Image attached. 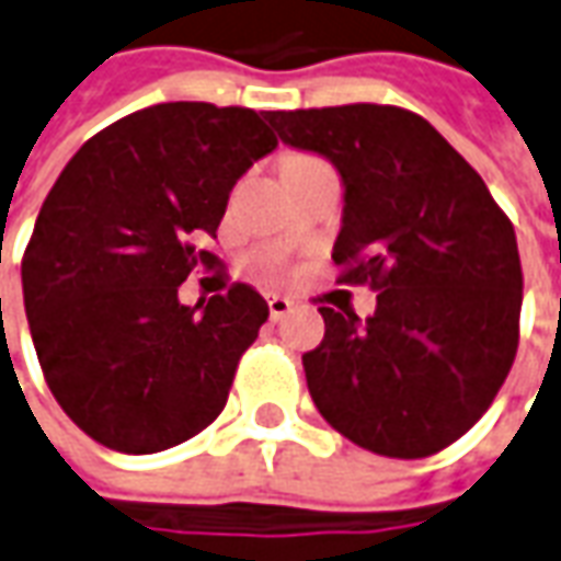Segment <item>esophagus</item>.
I'll list each match as a JSON object with an SVG mask.
<instances>
[{
  "mask_svg": "<svg viewBox=\"0 0 561 561\" xmlns=\"http://www.w3.org/2000/svg\"><path fill=\"white\" fill-rule=\"evenodd\" d=\"M289 308H293V302H289L287 296H268V314H272V320L287 318Z\"/></svg>",
  "mask_w": 561,
  "mask_h": 561,
  "instance_id": "esophagus-1",
  "label": "esophagus"
}]
</instances>
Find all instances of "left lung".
Wrapping results in <instances>:
<instances>
[{
	"instance_id": "1",
	"label": "left lung",
	"mask_w": 561,
	"mask_h": 561,
	"mask_svg": "<svg viewBox=\"0 0 561 561\" xmlns=\"http://www.w3.org/2000/svg\"><path fill=\"white\" fill-rule=\"evenodd\" d=\"M268 122L339 170L332 259L345 284L378 289L366 320L320 308L323 342L302 357L311 400L360 449H446L482 419L516 357V231L480 173L415 112L351 103L268 112Z\"/></svg>"
}]
</instances>
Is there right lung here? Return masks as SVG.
Masks as SVG:
<instances>
[{
  "instance_id": "obj_1",
  "label": "right lung",
  "mask_w": 561,
  "mask_h": 561,
  "mask_svg": "<svg viewBox=\"0 0 561 561\" xmlns=\"http://www.w3.org/2000/svg\"><path fill=\"white\" fill-rule=\"evenodd\" d=\"M277 149L268 112L158 103L69 158L23 253V305L54 400L106 449L152 455L222 412L268 320L256 289L180 302L229 192Z\"/></svg>"
}]
</instances>
